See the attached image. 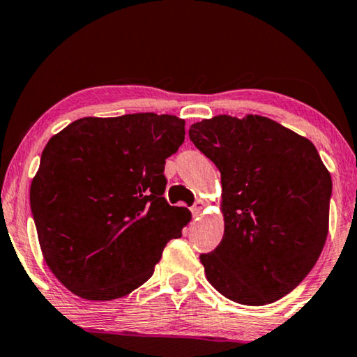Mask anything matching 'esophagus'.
<instances>
[{
    "mask_svg": "<svg viewBox=\"0 0 357 357\" xmlns=\"http://www.w3.org/2000/svg\"><path fill=\"white\" fill-rule=\"evenodd\" d=\"M203 209H205V202L203 200H197L194 203V206H192V213H194V216H200Z\"/></svg>",
    "mask_w": 357,
    "mask_h": 357,
    "instance_id": "1",
    "label": "esophagus"
}]
</instances>
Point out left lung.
<instances>
[{"instance_id":"left-lung-1","label":"left lung","mask_w":357,"mask_h":357,"mask_svg":"<svg viewBox=\"0 0 357 357\" xmlns=\"http://www.w3.org/2000/svg\"><path fill=\"white\" fill-rule=\"evenodd\" d=\"M220 172L224 236L202 254L206 280L241 305H267L303 281L329 231L331 173L314 144L262 116H216L189 128Z\"/></svg>"}]
</instances>
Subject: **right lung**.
I'll use <instances>...</instances> for the list:
<instances>
[{
    "label": "right lung",
    "mask_w": 357,
    "mask_h": 357,
    "mask_svg": "<svg viewBox=\"0 0 357 357\" xmlns=\"http://www.w3.org/2000/svg\"><path fill=\"white\" fill-rule=\"evenodd\" d=\"M184 123L154 112L84 117L49 139L30 205L43 257L66 289L86 301L128 296L179 238L190 213L167 203L163 169Z\"/></svg>",
    "instance_id": "add662e5"
}]
</instances>
